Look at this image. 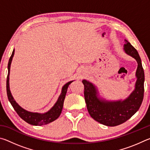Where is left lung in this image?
<instances>
[{
	"label": "left lung",
	"mask_w": 150,
	"mask_h": 150,
	"mask_svg": "<svg viewBox=\"0 0 150 150\" xmlns=\"http://www.w3.org/2000/svg\"><path fill=\"white\" fill-rule=\"evenodd\" d=\"M124 50L127 54L136 60L138 67L135 88L128 98L123 100L109 101L98 97V91L93 83L83 80L84 96L88 113L94 120L108 126H116L130 119L142 105L144 93V71L140 57L137 50L125 40Z\"/></svg>",
	"instance_id": "obj_1"
}]
</instances>
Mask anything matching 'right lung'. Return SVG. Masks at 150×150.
<instances>
[{"label": "right lung", "mask_w": 150, "mask_h": 150, "mask_svg": "<svg viewBox=\"0 0 150 150\" xmlns=\"http://www.w3.org/2000/svg\"><path fill=\"white\" fill-rule=\"evenodd\" d=\"M14 54V50L12 53V55L10 57L8 64V75H7L6 79V92L7 96H8V100L14 108V110L16 112L18 115L21 118L22 120H24L27 123L34 126H42L52 122L54 121L59 117L61 113H62L63 102H64L65 97L67 93V91L69 85L73 81H69L66 83L65 85H63L62 89V93L59 95V98L55 103L54 106L50 109L49 111L45 113H38V112H32L27 111L22 108L21 106L18 105L15 100L14 99L13 96H12L11 90H10L9 87V75H10V70H11V65L12 60V57Z\"/></svg>", "instance_id": "right-lung-1"}]
</instances>
